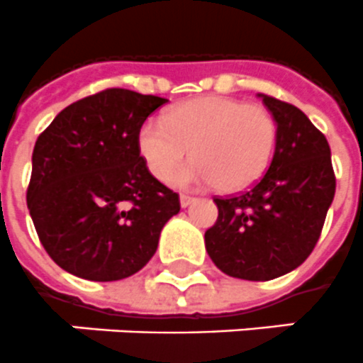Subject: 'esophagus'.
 <instances>
[{"label": "esophagus", "instance_id": "34e87169", "mask_svg": "<svg viewBox=\"0 0 363 363\" xmlns=\"http://www.w3.org/2000/svg\"><path fill=\"white\" fill-rule=\"evenodd\" d=\"M195 202V196H191V195H182L179 196V204L184 206V208H187V206H191Z\"/></svg>", "mask_w": 363, "mask_h": 363}]
</instances>
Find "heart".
<instances>
[{"label":"heart","mask_w":363,"mask_h":363,"mask_svg":"<svg viewBox=\"0 0 363 363\" xmlns=\"http://www.w3.org/2000/svg\"><path fill=\"white\" fill-rule=\"evenodd\" d=\"M277 123L268 108L230 97H199L176 104L164 121L147 120L138 131V150L150 172L179 185L216 184L238 193L257 184L274 157Z\"/></svg>","instance_id":"1"}]
</instances>
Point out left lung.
Wrapping results in <instances>:
<instances>
[{"mask_svg":"<svg viewBox=\"0 0 363 363\" xmlns=\"http://www.w3.org/2000/svg\"><path fill=\"white\" fill-rule=\"evenodd\" d=\"M277 123L274 159L242 195L216 196L206 251L230 277L269 281L298 268L317 245L335 195L326 136L300 108L260 95Z\"/></svg>","mask_w":363,"mask_h":363,"instance_id":"1","label":"left lung"}]
</instances>
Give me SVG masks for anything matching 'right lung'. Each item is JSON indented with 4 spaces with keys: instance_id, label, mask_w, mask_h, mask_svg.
<instances>
[{
    "instance_id": "obj_1",
    "label": "right lung",
    "mask_w": 363,
    "mask_h": 363,
    "mask_svg": "<svg viewBox=\"0 0 363 363\" xmlns=\"http://www.w3.org/2000/svg\"><path fill=\"white\" fill-rule=\"evenodd\" d=\"M167 99L110 88L69 104L40 133L28 208L50 259L89 281L136 274L179 196L147 170L138 131Z\"/></svg>"
}]
</instances>
